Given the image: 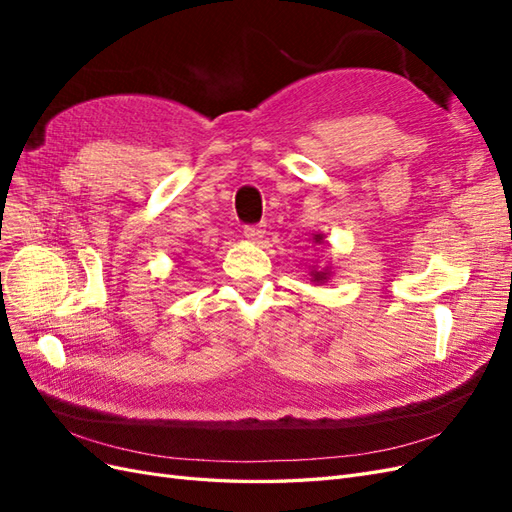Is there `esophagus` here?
Returning <instances> with one entry per match:
<instances>
[{
	"label": "esophagus",
	"mask_w": 512,
	"mask_h": 512,
	"mask_svg": "<svg viewBox=\"0 0 512 512\" xmlns=\"http://www.w3.org/2000/svg\"><path fill=\"white\" fill-rule=\"evenodd\" d=\"M243 235H245V239L258 241V239H262V235H265V228L256 226V224H247V226H243Z\"/></svg>",
	"instance_id": "obj_1"
}]
</instances>
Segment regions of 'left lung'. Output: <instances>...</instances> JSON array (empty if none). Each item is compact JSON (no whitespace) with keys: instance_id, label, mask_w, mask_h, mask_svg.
Returning a JSON list of instances; mask_svg holds the SVG:
<instances>
[{"instance_id":"8db88e82","label":"left lung","mask_w":512,"mask_h":512,"mask_svg":"<svg viewBox=\"0 0 512 512\" xmlns=\"http://www.w3.org/2000/svg\"><path fill=\"white\" fill-rule=\"evenodd\" d=\"M320 239H322V237H320V235H316V243H320ZM314 277H316L318 282H324V280H327V273H322V271H320V273H314Z\"/></svg>"}]
</instances>
